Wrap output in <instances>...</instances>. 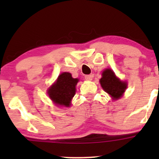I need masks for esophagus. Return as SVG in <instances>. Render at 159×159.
<instances>
[{"label":"esophagus","mask_w":159,"mask_h":159,"mask_svg":"<svg viewBox=\"0 0 159 159\" xmlns=\"http://www.w3.org/2000/svg\"><path fill=\"white\" fill-rule=\"evenodd\" d=\"M84 78H85L87 81H91L93 78V75H85L84 76Z\"/></svg>","instance_id":"34e87169"}]
</instances>
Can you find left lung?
<instances>
[{"label":"left lung","mask_w":159,"mask_h":159,"mask_svg":"<svg viewBox=\"0 0 159 159\" xmlns=\"http://www.w3.org/2000/svg\"><path fill=\"white\" fill-rule=\"evenodd\" d=\"M100 84L104 91L108 93L113 100H118L122 97L128 86L127 82L121 81L111 68L105 69L102 72Z\"/></svg>","instance_id":"1"}]
</instances>
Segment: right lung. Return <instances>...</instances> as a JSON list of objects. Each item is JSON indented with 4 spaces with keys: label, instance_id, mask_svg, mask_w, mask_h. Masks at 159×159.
I'll return each instance as SVG.
<instances>
[{
    "label": "right lung",
    "instance_id": "1",
    "mask_svg": "<svg viewBox=\"0 0 159 159\" xmlns=\"http://www.w3.org/2000/svg\"><path fill=\"white\" fill-rule=\"evenodd\" d=\"M78 81V78H72L68 72H63L48 90L49 98L55 105L70 107L71 99L76 91L75 86Z\"/></svg>",
    "mask_w": 159,
    "mask_h": 159
}]
</instances>
